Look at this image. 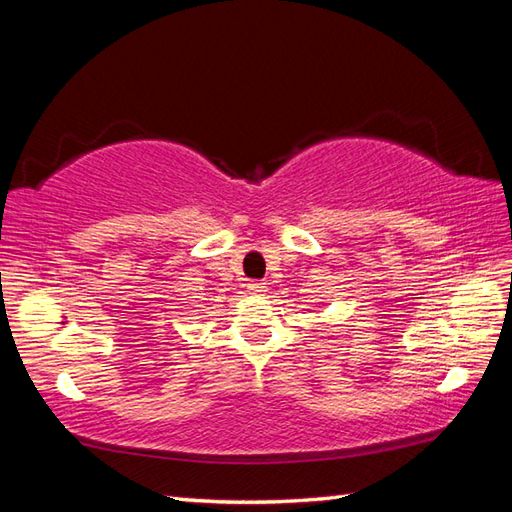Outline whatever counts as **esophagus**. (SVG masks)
Masks as SVG:
<instances>
[{
  "instance_id": "34e87169",
  "label": "esophagus",
  "mask_w": 512,
  "mask_h": 512,
  "mask_svg": "<svg viewBox=\"0 0 512 512\" xmlns=\"http://www.w3.org/2000/svg\"><path fill=\"white\" fill-rule=\"evenodd\" d=\"M248 290L253 292V295H262V292H266V284H262V281H250Z\"/></svg>"
}]
</instances>
